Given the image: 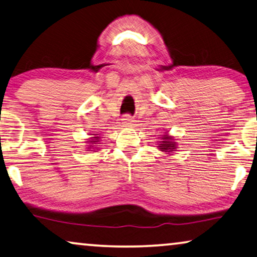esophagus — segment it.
<instances>
[{
	"instance_id": "esophagus-1",
	"label": "esophagus",
	"mask_w": 257,
	"mask_h": 257,
	"mask_svg": "<svg viewBox=\"0 0 257 257\" xmlns=\"http://www.w3.org/2000/svg\"><path fill=\"white\" fill-rule=\"evenodd\" d=\"M134 124V120L130 115H124L122 117V125L123 127H130V125Z\"/></svg>"
}]
</instances>
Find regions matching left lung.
<instances>
[{
	"label": "left lung",
	"mask_w": 257,
	"mask_h": 257,
	"mask_svg": "<svg viewBox=\"0 0 257 257\" xmlns=\"http://www.w3.org/2000/svg\"><path fill=\"white\" fill-rule=\"evenodd\" d=\"M158 141V148L159 151L167 155H173V153L178 150V140H175L174 136H172L168 134V132H165L163 135H159Z\"/></svg>",
	"instance_id": "obj_1"
}]
</instances>
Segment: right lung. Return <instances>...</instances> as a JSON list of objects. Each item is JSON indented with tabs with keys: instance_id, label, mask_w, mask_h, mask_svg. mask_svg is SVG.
<instances>
[{
	"instance_id": "add662e5",
	"label": "right lung",
	"mask_w": 257,
	"mask_h": 257,
	"mask_svg": "<svg viewBox=\"0 0 257 257\" xmlns=\"http://www.w3.org/2000/svg\"><path fill=\"white\" fill-rule=\"evenodd\" d=\"M91 137H89L85 141V147H86V151H93L97 152L99 150V147H100V139L101 137L99 136V134H89Z\"/></svg>"
}]
</instances>
